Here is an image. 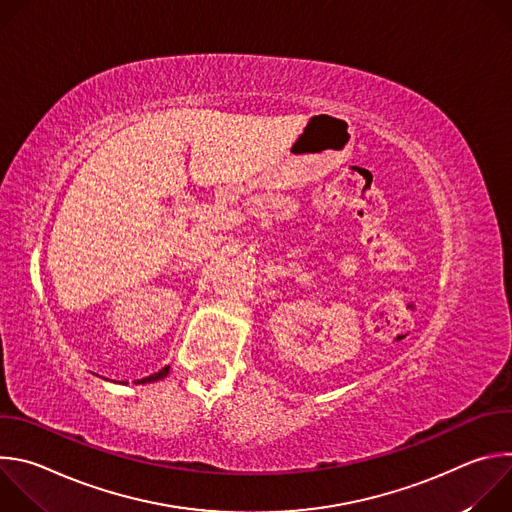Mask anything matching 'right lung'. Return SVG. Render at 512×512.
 Here are the masks:
<instances>
[{
  "mask_svg": "<svg viewBox=\"0 0 512 512\" xmlns=\"http://www.w3.org/2000/svg\"><path fill=\"white\" fill-rule=\"evenodd\" d=\"M168 373H170V367H164L160 373H156V375H150V377H145V379H139L137 383L141 385V383H152V381H160V379H164Z\"/></svg>",
  "mask_w": 512,
  "mask_h": 512,
  "instance_id": "add662e5",
  "label": "right lung"
}]
</instances>
